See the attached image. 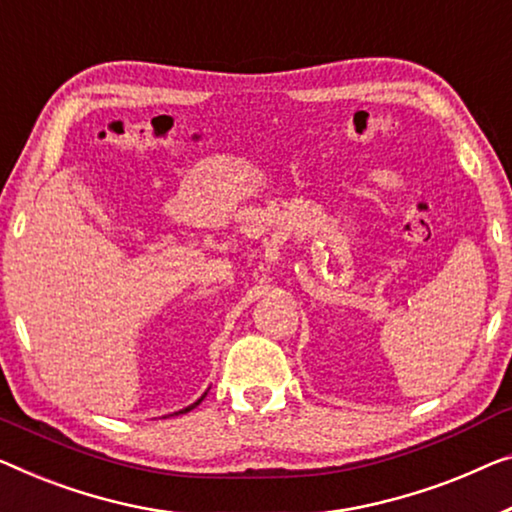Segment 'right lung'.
<instances>
[{
  "mask_svg": "<svg viewBox=\"0 0 512 512\" xmlns=\"http://www.w3.org/2000/svg\"><path fill=\"white\" fill-rule=\"evenodd\" d=\"M204 398H207V393H204V395H202V398H200V400H197V402H193V404H188V407H186V409H179V411H174V414H188V411H190V409H195V407H197V404H200V402H202Z\"/></svg>",
  "mask_w": 512,
  "mask_h": 512,
  "instance_id": "right-lung-1",
  "label": "right lung"
}]
</instances>
